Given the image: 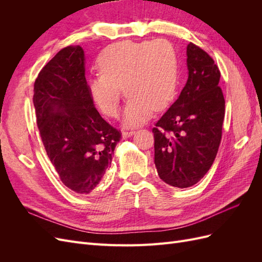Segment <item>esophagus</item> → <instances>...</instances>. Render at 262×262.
Masks as SVG:
<instances>
[{
	"label": "esophagus",
	"mask_w": 262,
	"mask_h": 262,
	"mask_svg": "<svg viewBox=\"0 0 262 262\" xmlns=\"http://www.w3.org/2000/svg\"><path fill=\"white\" fill-rule=\"evenodd\" d=\"M134 133H136L134 131H124V132H122V139H128V138L132 137Z\"/></svg>",
	"instance_id": "obj_1"
}]
</instances>
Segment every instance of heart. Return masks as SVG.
Here are the masks:
<instances>
[{"label": "heart", "mask_w": 262, "mask_h": 262, "mask_svg": "<svg viewBox=\"0 0 262 262\" xmlns=\"http://www.w3.org/2000/svg\"><path fill=\"white\" fill-rule=\"evenodd\" d=\"M100 74L89 78V92L102 114L117 117L122 97H129L123 121L145 123L155 112L167 108L178 84V57L168 41H121L109 46L98 58Z\"/></svg>", "instance_id": "obj_1"}]
</instances>
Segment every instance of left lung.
I'll return each instance as SVG.
<instances>
[{
	"instance_id": "1",
	"label": "left lung",
	"mask_w": 262,
	"mask_h": 262,
	"mask_svg": "<svg viewBox=\"0 0 262 262\" xmlns=\"http://www.w3.org/2000/svg\"><path fill=\"white\" fill-rule=\"evenodd\" d=\"M187 68L188 80L179 97L153 128L158 176L177 188L195 185L211 168L225 114L221 73L213 59L190 42Z\"/></svg>"
}]
</instances>
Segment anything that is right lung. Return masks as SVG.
I'll return each mask as SVG.
<instances>
[{"label":"right lung","instance_id":"obj_1","mask_svg":"<svg viewBox=\"0 0 262 262\" xmlns=\"http://www.w3.org/2000/svg\"><path fill=\"white\" fill-rule=\"evenodd\" d=\"M33 100L41 141L61 181L77 194H91L112 165L121 134L94 106L82 47L69 46L47 63Z\"/></svg>","mask_w":262,"mask_h":262}]
</instances>
